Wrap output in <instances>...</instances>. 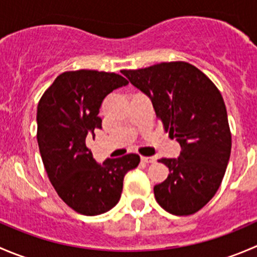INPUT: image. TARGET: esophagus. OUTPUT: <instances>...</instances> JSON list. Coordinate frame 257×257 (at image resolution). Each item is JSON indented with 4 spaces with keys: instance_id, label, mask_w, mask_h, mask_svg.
I'll list each match as a JSON object with an SVG mask.
<instances>
[{
    "instance_id": "1",
    "label": "esophagus",
    "mask_w": 257,
    "mask_h": 257,
    "mask_svg": "<svg viewBox=\"0 0 257 257\" xmlns=\"http://www.w3.org/2000/svg\"><path fill=\"white\" fill-rule=\"evenodd\" d=\"M155 160L157 159H155L154 157H142V162L148 163V164H149V163H154Z\"/></svg>"
}]
</instances>
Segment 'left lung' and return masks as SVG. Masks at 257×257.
<instances>
[{
    "label": "left lung",
    "instance_id": "obj_1",
    "mask_svg": "<svg viewBox=\"0 0 257 257\" xmlns=\"http://www.w3.org/2000/svg\"><path fill=\"white\" fill-rule=\"evenodd\" d=\"M121 73L149 97L165 132L181 148L178 158L159 160L170 173L154 186L158 204L179 216L199 211L216 194L231 153L221 93L186 62H164Z\"/></svg>",
    "mask_w": 257,
    "mask_h": 257
}]
</instances>
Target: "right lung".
I'll use <instances>...</instances> for the list:
<instances>
[{"instance_id":"obj_1","label":"right lung","mask_w":257,"mask_h":257,"mask_svg":"<svg viewBox=\"0 0 257 257\" xmlns=\"http://www.w3.org/2000/svg\"><path fill=\"white\" fill-rule=\"evenodd\" d=\"M126 84L116 73L64 72L38 103L37 142L49 181L59 198L82 215L94 216L114 208L124 175L141 162L138 154H126L99 164L87 147L102 128L98 113L103 99Z\"/></svg>"}]
</instances>
